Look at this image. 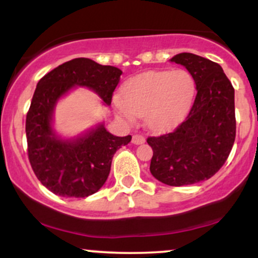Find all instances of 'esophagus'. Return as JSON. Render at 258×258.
<instances>
[{"instance_id": "esophagus-1", "label": "esophagus", "mask_w": 258, "mask_h": 258, "mask_svg": "<svg viewBox=\"0 0 258 258\" xmlns=\"http://www.w3.org/2000/svg\"><path fill=\"white\" fill-rule=\"evenodd\" d=\"M144 141H146V139H144L143 136H141V135H133L132 136V143L133 144H142V143H144Z\"/></svg>"}]
</instances>
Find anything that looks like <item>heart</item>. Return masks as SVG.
<instances>
[{
    "label": "heart",
    "instance_id": "heart-1",
    "mask_svg": "<svg viewBox=\"0 0 258 258\" xmlns=\"http://www.w3.org/2000/svg\"><path fill=\"white\" fill-rule=\"evenodd\" d=\"M122 99L115 98V110L132 121L143 116L152 131H165L178 121L195 93V82L184 69L150 72L123 85Z\"/></svg>",
    "mask_w": 258,
    "mask_h": 258
}]
</instances>
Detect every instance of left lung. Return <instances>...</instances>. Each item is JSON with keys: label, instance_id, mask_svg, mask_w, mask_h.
<instances>
[{"label": "left lung", "instance_id": "left-lung-1", "mask_svg": "<svg viewBox=\"0 0 258 258\" xmlns=\"http://www.w3.org/2000/svg\"><path fill=\"white\" fill-rule=\"evenodd\" d=\"M171 61L190 73L197 96L183 122L147 142L153 148V176L182 186L211 178L227 161L236 133L234 88L221 65L210 59L179 53Z\"/></svg>", "mask_w": 258, "mask_h": 258}]
</instances>
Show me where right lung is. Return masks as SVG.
<instances>
[{
	"instance_id": "obj_1",
	"label": "right lung",
	"mask_w": 258,
	"mask_h": 258,
	"mask_svg": "<svg viewBox=\"0 0 258 258\" xmlns=\"http://www.w3.org/2000/svg\"><path fill=\"white\" fill-rule=\"evenodd\" d=\"M121 74L115 67L76 58L38 81L26 114L28 156L37 179L55 195L86 198L98 191L110 172L114 154L132 138L116 137L103 125L78 138H59L52 128L55 103L75 86H85L110 105Z\"/></svg>"
}]
</instances>
